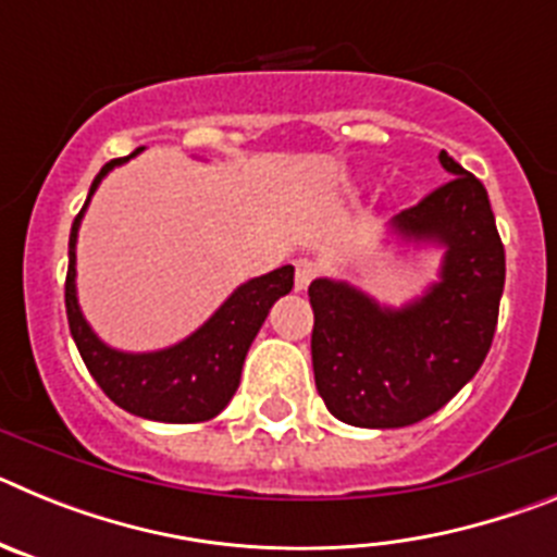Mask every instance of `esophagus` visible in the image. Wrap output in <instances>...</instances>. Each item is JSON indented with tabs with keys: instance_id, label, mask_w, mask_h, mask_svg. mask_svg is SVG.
Wrapping results in <instances>:
<instances>
[{
	"instance_id": "1",
	"label": "esophagus",
	"mask_w": 557,
	"mask_h": 557,
	"mask_svg": "<svg viewBox=\"0 0 557 557\" xmlns=\"http://www.w3.org/2000/svg\"><path fill=\"white\" fill-rule=\"evenodd\" d=\"M314 275H318V264H314L312 259H298V262H295V289L304 293V289L312 284Z\"/></svg>"
}]
</instances>
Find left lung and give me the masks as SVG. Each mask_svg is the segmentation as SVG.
Masks as SVG:
<instances>
[{
    "instance_id": "left-lung-1",
    "label": "left lung",
    "mask_w": 557,
    "mask_h": 557,
    "mask_svg": "<svg viewBox=\"0 0 557 557\" xmlns=\"http://www.w3.org/2000/svg\"><path fill=\"white\" fill-rule=\"evenodd\" d=\"M449 181L387 223L407 248H437V282L401 307L346 278H314V385L343 424L398 430L432 416L480 371L505 289V248L488 191L449 152Z\"/></svg>"
}]
</instances>
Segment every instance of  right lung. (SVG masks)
<instances>
[{
  "instance_id": "add662e5",
  "label": "right lung",
  "mask_w": 557,
  "mask_h": 557,
  "mask_svg": "<svg viewBox=\"0 0 557 557\" xmlns=\"http://www.w3.org/2000/svg\"><path fill=\"white\" fill-rule=\"evenodd\" d=\"M141 150L145 147L131 152L127 159L108 161L102 166L88 189L86 206L72 223L66 273L69 329L88 373L97 379V385L113 405L147 421L195 424V421H209L225 410L239 387L248 348L270 314V307L293 289L295 268L284 264L239 284L203 326L172 346L156 348V351H122V348L108 346L86 321L77 301V234H81L83 214L95 198V191L100 189L102 178L116 166L136 159Z\"/></svg>"
}]
</instances>
